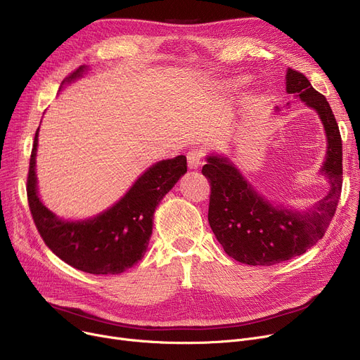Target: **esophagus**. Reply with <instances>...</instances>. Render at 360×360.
<instances>
[{"label":"esophagus","mask_w":360,"mask_h":360,"mask_svg":"<svg viewBox=\"0 0 360 360\" xmlns=\"http://www.w3.org/2000/svg\"><path fill=\"white\" fill-rule=\"evenodd\" d=\"M186 160H188V167L190 169H198L202 163V153L201 150L194 148L191 151H188L186 153Z\"/></svg>","instance_id":"esophagus-1"}]
</instances>
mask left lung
<instances>
[{
  "label": "left lung",
  "instance_id": "left-lung-1",
  "mask_svg": "<svg viewBox=\"0 0 360 360\" xmlns=\"http://www.w3.org/2000/svg\"><path fill=\"white\" fill-rule=\"evenodd\" d=\"M286 91L315 110L324 127L327 150L319 175L326 178L328 191L323 198L305 209L276 204L242 175L231 158L210 153L202 166L212 185L210 228L224 252L248 266H274L312 248L324 236L342 193V137L330 103L292 68L286 71Z\"/></svg>",
  "mask_w": 360,
  "mask_h": 360
}]
</instances>
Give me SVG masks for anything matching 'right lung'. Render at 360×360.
Wrapping results in <instances>:
<instances>
[{
  "instance_id": "add662e5",
  "label": "right lung",
  "mask_w": 360,
  "mask_h": 360,
  "mask_svg": "<svg viewBox=\"0 0 360 360\" xmlns=\"http://www.w3.org/2000/svg\"><path fill=\"white\" fill-rule=\"evenodd\" d=\"M82 65L61 83L63 89L83 77ZM34 134L27 178V200L37 231L49 250L68 266L90 274H121L144 257L153 231V214L163 197L186 172V158L160 160L147 167L129 190L106 210L87 219L65 220L51 212L39 197Z\"/></svg>"
}]
</instances>
